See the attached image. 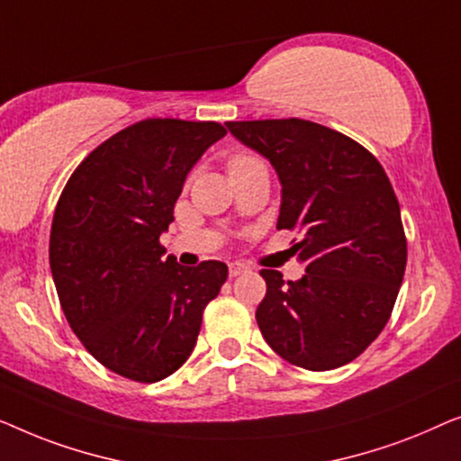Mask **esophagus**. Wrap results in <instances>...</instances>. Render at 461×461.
Instances as JSON below:
<instances>
[{"label": "esophagus", "instance_id": "1", "mask_svg": "<svg viewBox=\"0 0 461 461\" xmlns=\"http://www.w3.org/2000/svg\"><path fill=\"white\" fill-rule=\"evenodd\" d=\"M246 271H249V267H246V265H242V263H230V277H236L240 274H246Z\"/></svg>", "mask_w": 461, "mask_h": 461}]
</instances>
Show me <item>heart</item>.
Masks as SVG:
<instances>
[{"instance_id":"heart-1","label":"heart","mask_w":461,"mask_h":461,"mask_svg":"<svg viewBox=\"0 0 461 461\" xmlns=\"http://www.w3.org/2000/svg\"><path fill=\"white\" fill-rule=\"evenodd\" d=\"M258 163H261V160L252 157V154H233V157L228 160V171H236V168L258 165Z\"/></svg>"}]
</instances>
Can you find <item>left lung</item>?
<instances>
[{
  "instance_id": "obj_1",
  "label": "left lung",
  "mask_w": 461,
  "mask_h": 461,
  "mask_svg": "<svg viewBox=\"0 0 461 461\" xmlns=\"http://www.w3.org/2000/svg\"><path fill=\"white\" fill-rule=\"evenodd\" d=\"M282 181L277 230L296 231L301 280L261 269L263 339L293 366L326 372L366 351L393 313L407 238L391 179L367 148L303 119L230 121ZM296 239V238H294ZM294 242V240H293Z\"/></svg>"
}]
</instances>
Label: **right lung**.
Here are the masks:
<instances>
[{"label":"right lung","instance_id":"1","mask_svg":"<svg viewBox=\"0 0 461 461\" xmlns=\"http://www.w3.org/2000/svg\"><path fill=\"white\" fill-rule=\"evenodd\" d=\"M215 121L144 119L87 154L58 198L50 267L60 307L83 347L110 372L158 382L184 366L228 265L181 267L160 233L206 148Z\"/></svg>","mask_w":461,"mask_h":461}]
</instances>
